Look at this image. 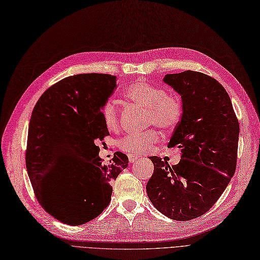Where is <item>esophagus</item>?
Wrapping results in <instances>:
<instances>
[{
	"instance_id": "obj_1",
	"label": "esophagus",
	"mask_w": 260,
	"mask_h": 260,
	"mask_svg": "<svg viewBox=\"0 0 260 260\" xmlns=\"http://www.w3.org/2000/svg\"><path fill=\"white\" fill-rule=\"evenodd\" d=\"M128 158H129V162L130 164H133L136 162V161H138L140 159V156H137V155H128Z\"/></svg>"
}]
</instances>
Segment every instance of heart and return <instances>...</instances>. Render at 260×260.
<instances>
[{
  "label": "heart",
  "instance_id": "obj_1",
  "mask_svg": "<svg viewBox=\"0 0 260 260\" xmlns=\"http://www.w3.org/2000/svg\"><path fill=\"white\" fill-rule=\"evenodd\" d=\"M122 95L130 102L147 110L146 124L164 131L173 130L182 117V104L174 94H169L162 87L145 80H137L123 89ZM102 119L107 129L119 127V109L113 100H107L101 110ZM160 141L159 133L150 129L139 133H128L118 141L121 150L129 154H141L153 149Z\"/></svg>",
  "mask_w": 260,
  "mask_h": 260
}]
</instances>
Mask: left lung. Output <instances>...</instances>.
I'll use <instances>...</instances> for the list:
<instances>
[{"instance_id":"left-lung-1","label":"left lung","mask_w":260,"mask_h":260,"mask_svg":"<svg viewBox=\"0 0 260 260\" xmlns=\"http://www.w3.org/2000/svg\"><path fill=\"white\" fill-rule=\"evenodd\" d=\"M164 82L182 98V117L168 144L181 148L182 157L172 167L149 157L154 173L146 191L160 213L185 221L207 213L226 189L237 167L240 127L215 78L188 70L167 74Z\"/></svg>"}]
</instances>
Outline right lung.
<instances>
[{"mask_svg":"<svg viewBox=\"0 0 260 260\" xmlns=\"http://www.w3.org/2000/svg\"><path fill=\"white\" fill-rule=\"evenodd\" d=\"M115 88L116 76L110 74L69 76L49 87L33 109L26 171L42 208L67 225H83L99 216L111 202V182L128 166L127 155L120 151L103 166L96 146L110 136L101 110ZM57 174L82 184L85 198L74 204L53 202L44 183Z\"/></svg>","mask_w":260,"mask_h":260,"instance_id":"1","label":"right lung"}]
</instances>
